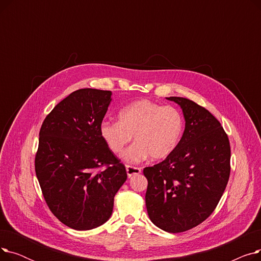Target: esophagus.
Returning a JSON list of instances; mask_svg holds the SVG:
<instances>
[{"label": "esophagus", "instance_id": "obj_1", "mask_svg": "<svg viewBox=\"0 0 261 261\" xmlns=\"http://www.w3.org/2000/svg\"><path fill=\"white\" fill-rule=\"evenodd\" d=\"M126 170H127L128 177H131V176H133V175H135V174H139V173L142 172V168L130 166V165H127V166H126Z\"/></svg>", "mask_w": 261, "mask_h": 261}]
</instances>
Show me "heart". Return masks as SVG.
Wrapping results in <instances>:
<instances>
[{"instance_id":"b5f03b06","label":"heart","mask_w":261,"mask_h":261,"mask_svg":"<svg viewBox=\"0 0 261 261\" xmlns=\"http://www.w3.org/2000/svg\"><path fill=\"white\" fill-rule=\"evenodd\" d=\"M119 121L106 120L100 135L112 152L119 154L132 139L135 141L123 153L130 163H140L151 156H169L179 145L184 131V117L174 107L142 99L122 108Z\"/></svg>"}]
</instances>
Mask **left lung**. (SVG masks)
<instances>
[{"mask_svg": "<svg viewBox=\"0 0 261 261\" xmlns=\"http://www.w3.org/2000/svg\"><path fill=\"white\" fill-rule=\"evenodd\" d=\"M167 99L182 108L185 130L169 156L144 168L145 200L150 220L158 227L182 232L201 224L217 207L229 179L230 145L208 110L184 97Z\"/></svg>", "mask_w": 261, "mask_h": 261, "instance_id": "obj_1", "label": "left lung"}]
</instances>
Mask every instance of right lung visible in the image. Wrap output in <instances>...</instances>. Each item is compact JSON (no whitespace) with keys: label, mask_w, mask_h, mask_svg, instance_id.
<instances>
[{"label":"right lung","mask_w":261,"mask_h":261,"mask_svg":"<svg viewBox=\"0 0 261 261\" xmlns=\"http://www.w3.org/2000/svg\"><path fill=\"white\" fill-rule=\"evenodd\" d=\"M111 91L80 89L45 117L35 169L48 208L77 230L98 227L111 217L126 167L100 135Z\"/></svg>","instance_id":"add662e5"}]
</instances>
